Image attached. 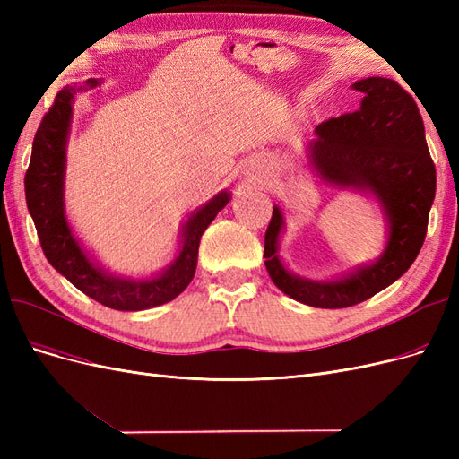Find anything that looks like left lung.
<instances>
[{
	"label": "left lung",
	"instance_id": "8db88e82",
	"mask_svg": "<svg viewBox=\"0 0 459 459\" xmlns=\"http://www.w3.org/2000/svg\"><path fill=\"white\" fill-rule=\"evenodd\" d=\"M352 90L364 95L359 108L314 130V140L307 143L308 169L327 186L377 203L386 228L383 253L335 280H308L290 272L280 256L285 231L280 204H273L264 239L266 270L275 287L314 308L354 307L404 275L421 251L435 201L437 170L413 97L381 76L358 80Z\"/></svg>",
	"mask_w": 459,
	"mask_h": 459
}]
</instances>
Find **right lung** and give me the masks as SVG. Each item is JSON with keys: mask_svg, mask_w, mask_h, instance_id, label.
I'll return each mask as SVG.
<instances>
[{"mask_svg": "<svg viewBox=\"0 0 459 459\" xmlns=\"http://www.w3.org/2000/svg\"><path fill=\"white\" fill-rule=\"evenodd\" d=\"M101 86L90 78L82 86L63 88L41 120L32 143L30 166L24 176L29 212L51 266L82 293L113 310L137 312L174 300L191 283L197 268L199 243L216 214L231 201L228 189L193 211L179 230L178 253L159 273L145 277L118 275L103 268L86 251L68 224L65 211L66 143L71 134L73 103L78 93Z\"/></svg>", "mask_w": 459, "mask_h": 459, "instance_id": "obj_1", "label": "right lung"}]
</instances>
